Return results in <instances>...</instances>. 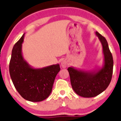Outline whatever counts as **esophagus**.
<instances>
[{
    "mask_svg": "<svg viewBox=\"0 0 121 121\" xmlns=\"http://www.w3.org/2000/svg\"><path fill=\"white\" fill-rule=\"evenodd\" d=\"M67 65V62L66 60H63V61L61 62V66L63 68H65Z\"/></svg>",
    "mask_w": 121,
    "mask_h": 121,
    "instance_id": "obj_1",
    "label": "esophagus"
}]
</instances>
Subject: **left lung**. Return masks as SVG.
Segmentation results:
<instances>
[{
  "mask_svg": "<svg viewBox=\"0 0 121 121\" xmlns=\"http://www.w3.org/2000/svg\"><path fill=\"white\" fill-rule=\"evenodd\" d=\"M102 45L103 65L96 66L91 70H82L75 67L67 69L73 89L78 95L84 97H93L106 89L111 82L113 71V58L106 39L95 32Z\"/></svg>",
  "mask_w": 121,
  "mask_h": 121,
  "instance_id": "obj_1",
  "label": "left lung"
}]
</instances>
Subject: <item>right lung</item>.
<instances>
[{
  "label": "right lung",
  "instance_id": "obj_1",
  "mask_svg": "<svg viewBox=\"0 0 121 121\" xmlns=\"http://www.w3.org/2000/svg\"><path fill=\"white\" fill-rule=\"evenodd\" d=\"M25 33L14 45L9 65L10 77L15 89L23 98L38 102L47 98L51 93L59 65L56 64L36 69L24 58L22 44Z\"/></svg>",
  "mask_w": 121,
  "mask_h": 121
}]
</instances>
